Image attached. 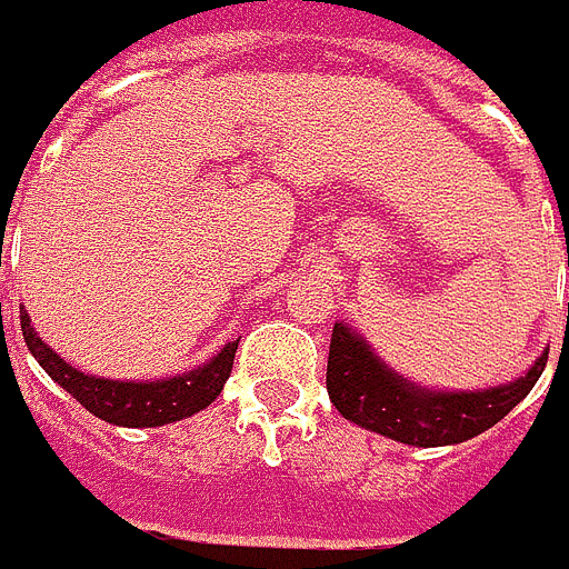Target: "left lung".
<instances>
[{
  "label": "left lung",
  "mask_w": 569,
  "mask_h": 569,
  "mask_svg": "<svg viewBox=\"0 0 569 569\" xmlns=\"http://www.w3.org/2000/svg\"><path fill=\"white\" fill-rule=\"evenodd\" d=\"M545 363L548 351L529 367L526 377L513 382L475 392H437L389 370L370 351L363 336L348 329L345 322H336L326 389L341 418L355 421L363 430H373L408 447H452L507 418L529 396Z\"/></svg>",
  "instance_id": "1"
}]
</instances>
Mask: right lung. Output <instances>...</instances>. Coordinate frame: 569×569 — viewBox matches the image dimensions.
I'll use <instances>...</instances> for the list:
<instances>
[{"mask_svg":"<svg viewBox=\"0 0 569 569\" xmlns=\"http://www.w3.org/2000/svg\"><path fill=\"white\" fill-rule=\"evenodd\" d=\"M24 310V307H21ZM21 336L28 341L37 363L53 377L72 399L84 405L91 415H98L100 421L117 427H161L183 421L189 415L202 411L214 402L224 389L237 355V341H228L214 358H208L202 367L180 373V377H167V380H103L81 373L78 367L62 361L47 341L33 332L31 317L21 313Z\"/></svg>","mask_w":569,"mask_h":569,"instance_id":"obj_1","label":"right lung"}]
</instances>
